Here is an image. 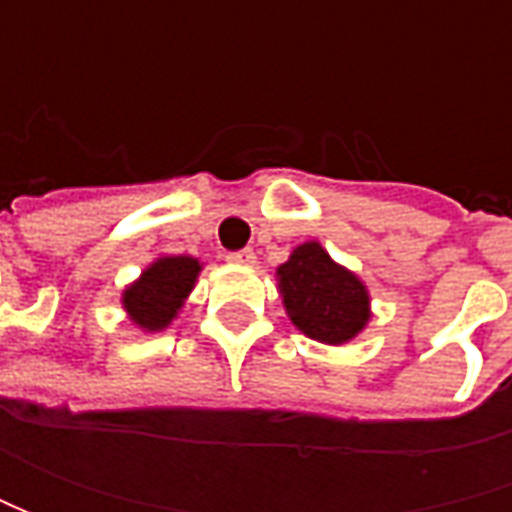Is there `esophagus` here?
<instances>
[{"label":"esophagus","mask_w":512,"mask_h":512,"mask_svg":"<svg viewBox=\"0 0 512 512\" xmlns=\"http://www.w3.org/2000/svg\"><path fill=\"white\" fill-rule=\"evenodd\" d=\"M227 262L230 265H242V267H253L256 265V253L245 247V250H236V253H227Z\"/></svg>","instance_id":"1"}]
</instances>
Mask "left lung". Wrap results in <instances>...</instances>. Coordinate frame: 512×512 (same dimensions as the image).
<instances>
[{"instance_id":"obj_1","label":"left lung","mask_w":512,"mask_h":512,"mask_svg":"<svg viewBox=\"0 0 512 512\" xmlns=\"http://www.w3.org/2000/svg\"><path fill=\"white\" fill-rule=\"evenodd\" d=\"M276 285L290 325L313 342H353L373 319L362 276L339 265L316 239L290 250L285 265L276 267Z\"/></svg>"}]
</instances>
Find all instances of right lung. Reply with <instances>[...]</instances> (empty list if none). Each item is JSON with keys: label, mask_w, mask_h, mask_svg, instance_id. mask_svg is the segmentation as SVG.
Returning a JSON list of instances; mask_svg holds the SVG:
<instances>
[{"label": "right lung", "mask_w": 512, "mask_h": 512, "mask_svg": "<svg viewBox=\"0 0 512 512\" xmlns=\"http://www.w3.org/2000/svg\"><path fill=\"white\" fill-rule=\"evenodd\" d=\"M205 262L193 256L159 253L130 285L122 290V310L128 322L142 333H159L179 319L187 296L199 282Z\"/></svg>", "instance_id": "right-lung-1"}]
</instances>
